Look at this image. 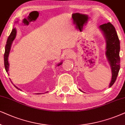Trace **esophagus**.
I'll return each instance as SVG.
<instances>
[{
  "mask_svg": "<svg viewBox=\"0 0 125 125\" xmlns=\"http://www.w3.org/2000/svg\"><path fill=\"white\" fill-rule=\"evenodd\" d=\"M71 55H72V52H71L70 50H67V51H65V52H64V55H65L66 57H70L71 56Z\"/></svg>",
  "mask_w": 125,
  "mask_h": 125,
  "instance_id": "obj_1",
  "label": "esophagus"
}]
</instances>
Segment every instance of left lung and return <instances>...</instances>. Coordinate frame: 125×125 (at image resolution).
I'll return each instance as SVG.
<instances>
[{"instance_id": "left-lung-1", "label": "left lung", "mask_w": 125, "mask_h": 125, "mask_svg": "<svg viewBox=\"0 0 125 125\" xmlns=\"http://www.w3.org/2000/svg\"><path fill=\"white\" fill-rule=\"evenodd\" d=\"M99 29L106 40L105 55L111 70V79L109 86L110 87L115 82L120 69V42L115 29L110 22L101 25ZM79 90L83 92L81 89Z\"/></svg>"}]
</instances>
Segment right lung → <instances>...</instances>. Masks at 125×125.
Masks as SVG:
<instances>
[{
	"instance_id": "add662e5",
	"label": "right lung",
	"mask_w": 125,
	"mask_h": 125,
	"mask_svg": "<svg viewBox=\"0 0 125 125\" xmlns=\"http://www.w3.org/2000/svg\"><path fill=\"white\" fill-rule=\"evenodd\" d=\"M19 21H15V23H18L19 22ZM16 32H17V31H16V28L13 27L12 31H11L10 35L9 36H8L7 41L6 45V46H5V52H4V67H5V69H6V72L7 73L8 75H10L9 73H8V71H9V66H10L9 62H8V56H9L10 52L11 46H12L13 41H14V40L15 39V38H16ZM62 64V61L61 62H59V63H58L57 66H59ZM10 80H11V79H10ZM11 82H12V83L14 84V86L16 88V89H17L18 90H19L21 91V89L18 88L17 86H16L14 83H13L12 81H11ZM47 92L48 91H47V92H46V93H47ZM35 94H42V93H35Z\"/></svg>"
}]
</instances>
